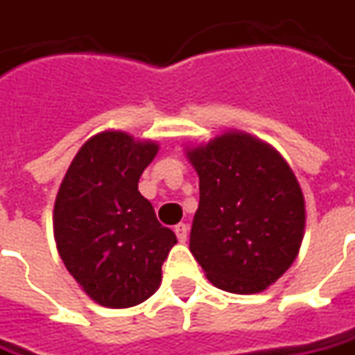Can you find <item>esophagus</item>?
<instances>
[{
    "label": "esophagus",
    "mask_w": 355,
    "mask_h": 355,
    "mask_svg": "<svg viewBox=\"0 0 355 355\" xmlns=\"http://www.w3.org/2000/svg\"><path fill=\"white\" fill-rule=\"evenodd\" d=\"M175 234H177L178 241L184 243L187 238H189V226L187 224H178V226H175Z\"/></svg>",
    "instance_id": "34e87169"
}]
</instances>
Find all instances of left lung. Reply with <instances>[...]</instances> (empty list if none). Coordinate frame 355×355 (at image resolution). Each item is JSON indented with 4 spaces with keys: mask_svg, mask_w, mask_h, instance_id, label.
<instances>
[{
    "mask_svg": "<svg viewBox=\"0 0 355 355\" xmlns=\"http://www.w3.org/2000/svg\"><path fill=\"white\" fill-rule=\"evenodd\" d=\"M189 159L200 178L190 251L214 287L261 293L293 265L304 234V198L285 159L230 131Z\"/></svg>",
    "mask_w": 355,
    "mask_h": 355,
    "instance_id": "1",
    "label": "left lung"
}]
</instances>
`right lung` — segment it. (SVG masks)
I'll list each match as a JSON object with an SVG mask.
<instances>
[{
	"mask_svg": "<svg viewBox=\"0 0 355 355\" xmlns=\"http://www.w3.org/2000/svg\"><path fill=\"white\" fill-rule=\"evenodd\" d=\"M157 149L121 131L98 133L80 147L56 194L58 253L68 273L102 306L128 309L149 299L177 243L137 190Z\"/></svg>",
	"mask_w": 355,
	"mask_h": 355,
	"instance_id": "1",
	"label": "right lung"
}]
</instances>
